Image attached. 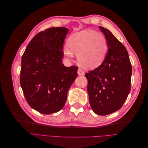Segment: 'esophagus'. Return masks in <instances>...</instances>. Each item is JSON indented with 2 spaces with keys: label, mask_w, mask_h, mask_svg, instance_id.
Returning <instances> with one entry per match:
<instances>
[{
  "label": "esophagus",
  "mask_w": 148,
  "mask_h": 148,
  "mask_svg": "<svg viewBox=\"0 0 148 148\" xmlns=\"http://www.w3.org/2000/svg\"><path fill=\"white\" fill-rule=\"evenodd\" d=\"M78 75H79V76H83V75H84L85 72H84V71L82 69H78Z\"/></svg>",
  "instance_id": "obj_1"
}]
</instances>
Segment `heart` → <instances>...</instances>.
<instances>
[{
	"label": "heart",
	"instance_id": "heart-1",
	"mask_svg": "<svg viewBox=\"0 0 148 148\" xmlns=\"http://www.w3.org/2000/svg\"><path fill=\"white\" fill-rule=\"evenodd\" d=\"M109 49L104 34L92 29H84L71 34L68 45L63 48L64 55L70 59L77 54L78 64L86 69H94L104 61Z\"/></svg>",
	"mask_w": 148,
	"mask_h": 148
}]
</instances>
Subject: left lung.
<instances>
[{"label":"left lung","mask_w":148,"mask_h":148,"mask_svg":"<svg viewBox=\"0 0 148 148\" xmlns=\"http://www.w3.org/2000/svg\"><path fill=\"white\" fill-rule=\"evenodd\" d=\"M109 49L103 63L85 73L89 103L97 115H106L122 107L131 88L132 67L125 47L110 31L99 26Z\"/></svg>","instance_id":"left-lung-1"}]
</instances>
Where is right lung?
<instances>
[{
    "mask_svg": "<svg viewBox=\"0 0 148 148\" xmlns=\"http://www.w3.org/2000/svg\"><path fill=\"white\" fill-rule=\"evenodd\" d=\"M69 29L51 28L31 39L21 58L20 85L32 108L43 114L63 108L78 67L65 66L63 44Z\"/></svg>",
    "mask_w": 148,
    "mask_h": 148,
    "instance_id": "right-lung-1",
    "label": "right lung"
}]
</instances>
